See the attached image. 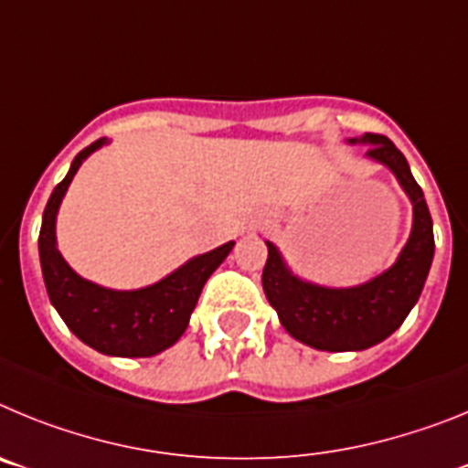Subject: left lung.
<instances>
[{
    "mask_svg": "<svg viewBox=\"0 0 468 468\" xmlns=\"http://www.w3.org/2000/svg\"><path fill=\"white\" fill-rule=\"evenodd\" d=\"M346 143L367 144V159L394 173L412 204V229L388 270L349 288L318 285L292 274L279 248L264 241L270 250L262 271L264 295L285 333L318 351H363L387 340L417 304L433 262L431 213L399 147L375 133Z\"/></svg>",
    "mask_w": 468,
    "mask_h": 468,
    "instance_id": "8db88e82",
    "label": "left lung"
}]
</instances>
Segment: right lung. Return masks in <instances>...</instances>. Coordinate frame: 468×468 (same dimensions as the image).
<instances>
[{
  "mask_svg": "<svg viewBox=\"0 0 468 468\" xmlns=\"http://www.w3.org/2000/svg\"><path fill=\"white\" fill-rule=\"evenodd\" d=\"M110 140L101 138L74 156L63 183L48 198L39 231V262L47 292L69 330L90 349L119 358L156 356L176 345L189 325L206 281L231 253L234 241L194 255L156 283L135 291H114L84 279L58 250L56 218L80 166Z\"/></svg>",
  "mask_w": 468,
  "mask_h": 468,
  "instance_id": "right-lung-1",
  "label": "right lung"
}]
</instances>
